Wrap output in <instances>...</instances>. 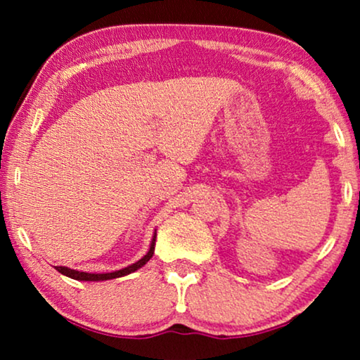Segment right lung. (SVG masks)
Returning <instances> with one entry per match:
<instances>
[{
	"instance_id": "add662e5",
	"label": "right lung",
	"mask_w": 360,
	"mask_h": 360,
	"mask_svg": "<svg viewBox=\"0 0 360 360\" xmlns=\"http://www.w3.org/2000/svg\"><path fill=\"white\" fill-rule=\"evenodd\" d=\"M154 249H155V233H154V238H152V243H150V248L147 250V254L144 257L137 260L136 264H131L127 265V267L121 269V270H116V272H108V274H88V272H80V270H73V269H68V267H62V265H57L56 270H58L62 275H65V277H70L73 280H83V282H100V280H111V278H120V277H124V275H129L132 272H136L137 269H141L142 265H146L149 262L152 255H154Z\"/></svg>"
}]
</instances>
